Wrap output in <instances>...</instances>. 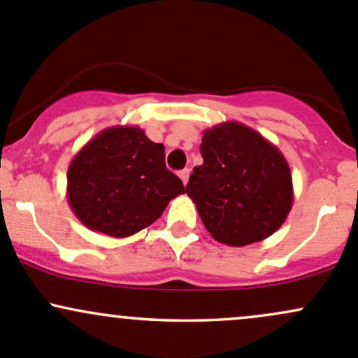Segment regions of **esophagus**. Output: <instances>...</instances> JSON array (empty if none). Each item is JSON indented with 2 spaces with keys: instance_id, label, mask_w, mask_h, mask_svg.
I'll return each instance as SVG.
<instances>
[{
  "instance_id": "34e87169",
  "label": "esophagus",
  "mask_w": 358,
  "mask_h": 358,
  "mask_svg": "<svg viewBox=\"0 0 358 358\" xmlns=\"http://www.w3.org/2000/svg\"><path fill=\"white\" fill-rule=\"evenodd\" d=\"M178 176H180V178H182V182L187 185V182H189V176H190V169L189 168L182 169V171L178 173Z\"/></svg>"
}]
</instances>
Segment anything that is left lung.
<instances>
[{"mask_svg":"<svg viewBox=\"0 0 358 358\" xmlns=\"http://www.w3.org/2000/svg\"><path fill=\"white\" fill-rule=\"evenodd\" d=\"M204 163L195 166L187 195L214 240L243 247L273 235L293 204L289 166L259 131L224 122L204 131Z\"/></svg>","mask_w":358,"mask_h":358,"instance_id":"8db88e82","label":"left lung"}]
</instances>
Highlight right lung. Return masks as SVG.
<instances>
[{"label":"right lung","mask_w":358,"mask_h":358,"mask_svg":"<svg viewBox=\"0 0 358 358\" xmlns=\"http://www.w3.org/2000/svg\"><path fill=\"white\" fill-rule=\"evenodd\" d=\"M66 199L92 231L125 238L148 228L183 194V183L164 164V145L138 127H111L71 159Z\"/></svg>","instance_id":"add662e5"}]
</instances>
